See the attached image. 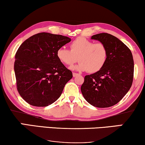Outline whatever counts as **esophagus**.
Listing matches in <instances>:
<instances>
[{
  "mask_svg": "<svg viewBox=\"0 0 145 145\" xmlns=\"http://www.w3.org/2000/svg\"><path fill=\"white\" fill-rule=\"evenodd\" d=\"M72 75H73V76L75 77L76 76H78V75H80V74H78V73H76V72H73Z\"/></svg>",
  "mask_w": 145,
  "mask_h": 145,
  "instance_id": "34e87169",
  "label": "esophagus"
}]
</instances>
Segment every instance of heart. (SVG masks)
<instances>
[{
  "label": "heart",
  "mask_w": 145,
  "mask_h": 145,
  "mask_svg": "<svg viewBox=\"0 0 145 145\" xmlns=\"http://www.w3.org/2000/svg\"><path fill=\"white\" fill-rule=\"evenodd\" d=\"M56 55L63 65L72 66L78 59L79 63L74 69L95 73L104 67L108 51L103 43H94L85 37H78L71 43L70 50L60 47L57 49Z\"/></svg>",
  "instance_id": "b5f03b06"
}]
</instances>
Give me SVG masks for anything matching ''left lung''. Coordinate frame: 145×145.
Listing matches in <instances>:
<instances>
[{
	"label": "left lung",
	"mask_w": 145,
	"mask_h": 145,
	"mask_svg": "<svg viewBox=\"0 0 145 145\" xmlns=\"http://www.w3.org/2000/svg\"><path fill=\"white\" fill-rule=\"evenodd\" d=\"M106 45L108 51L104 67L86 75L81 92L87 102L97 108L114 106L123 98L133 80L134 61L129 48L114 35L101 33L92 36Z\"/></svg>",
	"instance_id": "obj_1"
}]
</instances>
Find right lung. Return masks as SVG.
I'll list each match as a JSON object with an SVG mask.
<instances>
[{
    "instance_id": "right-lung-1",
    "label": "right lung",
    "mask_w": 145,
    "mask_h": 145,
    "mask_svg": "<svg viewBox=\"0 0 145 145\" xmlns=\"http://www.w3.org/2000/svg\"><path fill=\"white\" fill-rule=\"evenodd\" d=\"M70 41L67 36L41 32L19 47L14 62L16 88L29 104L45 107L61 96L72 73L59 61L56 53Z\"/></svg>"
}]
</instances>
